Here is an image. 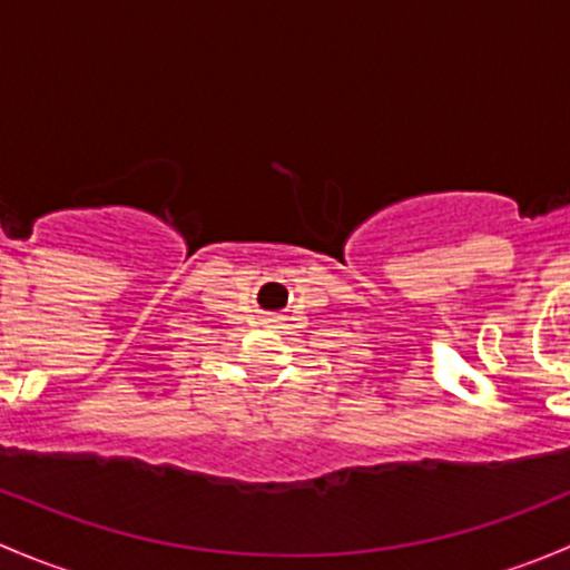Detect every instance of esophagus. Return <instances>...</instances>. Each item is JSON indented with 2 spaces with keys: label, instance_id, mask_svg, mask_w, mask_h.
I'll return each mask as SVG.
<instances>
[{
  "label": "esophagus",
  "instance_id": "esophagus-1",
  "mask_svg": "<svg viewBox=\"0 0 570 570\" xmlns=\"http://www.w3.org/2000/svg\"><path fill=\"white\" fill-rule=\"evenodd\" d=\"M262 325H267V327H281V325H284V317H281V314H264Z\"/></svg>",
  "mask_w": 570,
  "mask_h": 570
}]
</instances>
